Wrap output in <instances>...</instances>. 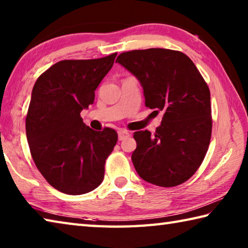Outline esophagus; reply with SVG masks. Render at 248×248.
Wrapping results in <instances>:
<instances>
[{"mask_svg":"<svg viewBox=\"0 0 248 248\" xmlns=\"http://www.w3.org/2000/svg\"><path fill=\"white\" fill-rule=\"evenodd\" d=\"M130 136V132L127 131V130H119L118 131V138L119 140H124L125 138H128Z\"/></svg>","mask_w":248,"mask_h":248,"instance_id":"34e87169","label":"esophagus"}]
</instances>
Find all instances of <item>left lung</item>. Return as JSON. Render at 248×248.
<instances>
[{
	"label": "left lung",
	"mask_w": 248,
	"mask_h": 248,
	"mask_svg": "<svg viewBox=\"0 0 248 248\" xmlns=\"http://www.w3.org/2000/svg\"><path fill=\"white\" fill-rule=\"evenodd\" d=\"M118 62L143 87L145 106L163 111L162 124L133 133L132 162L142 179L174 187L194 175L207 154L212 132L210 90L199 70L177 50L150 48L120 53Z\"/></svg>",
	"instance_id": "1"
}]
</instances>
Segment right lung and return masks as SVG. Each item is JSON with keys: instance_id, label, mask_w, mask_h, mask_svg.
<instances>
[{"instance_id": "right-lung-1", "label": "right lung", "mask_w": 248, "mask_h": 248, "mask_svg": "<svg viewBox=\"0 0 248 248\" xmlns=\"http://www.w3.org/2000/svg\"><path fill=\"white\" fill-rule=\"evenodd\" d=\"M117 52L99 59L62 60L37 78L26 116L31 157L45 179L66 195L97 188L118 141L111 128L95 131L81 117L114 65Z\"/></svg>"}]
</instances>
